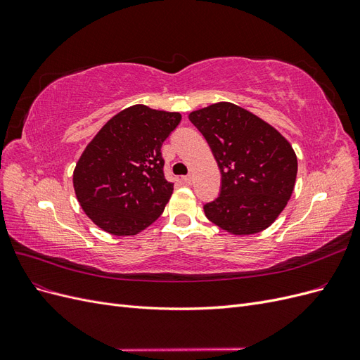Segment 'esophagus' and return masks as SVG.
Masks as SVG:
<instances>
[{"label": "esophagus", "mask_w": 360, "mask_h": 360, "mask_svg": "<svg viewBox=\"0 0 360 360\" xmlns=\"http://www.w3.org/2000/svg\"><path fill=\"white\" fill-rule=\"evenodd\" d=\"M183 180H184V183L191 184V183L193 181V176H192V174H189V176H184V177H183Z\"/></svg>", "instance_id": "obj_1"}]
</instances>
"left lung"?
Returning <instances> with one entry per match:
<instances>
[{
	"mask_svg": "<svg viewBox=\"0 0 360 360\" xmlns=\"http://www.w3.org/2000/svg\"><path fill=\"white\" fill-rule=\"evenodd\" d=\"M189 120L209 143L221 169V195L204 205L207 219L233 236L266 230L285 209L297 176L288 139L231 102L192 111Z\"/></svg>",
	"mask_w": 360,
	"mask_h": 360,
	"instance_id": "left-lung-1",
	"label": "left lung"
}]
</instances>
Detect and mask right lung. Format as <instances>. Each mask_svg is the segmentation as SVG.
Returning <instances> with one entry per match:
<instances>
[{
  "mask_svg": "<svg viewBox=\"0 0 360 360\" xmlns=\"http://www.w3.org/2000/svg\"><path fill=\"white\" fill-rule=\"evenodd\" d=\"M181 115L134 105L108 120L73 171L82 210L112 236H135L153 224L174 184L163 174L162 143Z\"/></svg>",
  "mask_w": 360,
  "mask_h": 360,
  "instance_id": "1",
  "label": "right lung"
}]
</instances>
